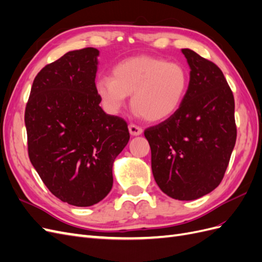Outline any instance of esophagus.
Segmentation results:
<instances>
[{
  "label": "esophagus",
  "mask_w": 262,
  "mask_h": 262,
  "mask_svg": "<svg viewBox=\"0 0 262 262\" xmlns=\"http://www.w3.org/2000/svg\"><path fill=\"white\" fill-rule=\"evenodd\" d=\"M129 131H130V133L132 134V136H134V137L141 136V134L143 133V129H142L141 126H139L137 124H133V123H131L129 125Z\"/></svg>",
  "instance_id": "obj_1"
}]
</instances>
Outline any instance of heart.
Returning a JSON list of instances; mask_svg holds the SVG:
<instances>
[{"label": "heart", "instance_id": "obj_1", "mask_svg": "<svg viewBox=\"0 0 262 262\" xmlns=\"http://www.w3.org/2000/svg\"><path fill=\"white\" fill-rule=\"evenodd\" d=\"M188 81L187 70L180 63L137 55L117 63L112 76L98 77L95 90L110 114L120 112L131 95V106L139 117L162 121L179 109Z\"/></svg>", "mask_w": 262, "mask_h": 262}]
</instances>
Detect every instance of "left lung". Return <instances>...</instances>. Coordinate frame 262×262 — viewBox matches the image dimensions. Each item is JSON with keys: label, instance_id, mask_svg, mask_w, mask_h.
I'll list each match as a JSON object with an SVG mask.
<instances>
[{"label": "left lung", "instance_id": "obj_1", "mask_svg": "<svg viewBox=\"0 0 262 262\" xmlns=\"http://www.w3.org/2000/svg\"><path fill=\"white\" fill-rule=\"evenodd\" d=\"M181 51L191 70L184 101L144 136L158 187L172 199L189 201L221 184L237 129L233 92L221 69L192 50Z\"/></svg>", "mask_w": 262, "mask_h": 262}]
</instances>
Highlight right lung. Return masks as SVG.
<instances>
[{
  "instance_id": "obj_1",
  "label": "right lung",
  "mask_w": 262,
  "mask_h": 262,
  "mask_svg": "<svg viewBox=\"0 0 262 262\" xmlns=\"http://www.w3.org/2000/svg\"><path fill=\"white\" fill-rule=\"evenodd\" d=\"M99 51L66 53L35 77L25 109L29 160L50 192L91 207L113 188V164L128 144V123L107 115L95 90Z\"/></svg>"
}]
</instances>
